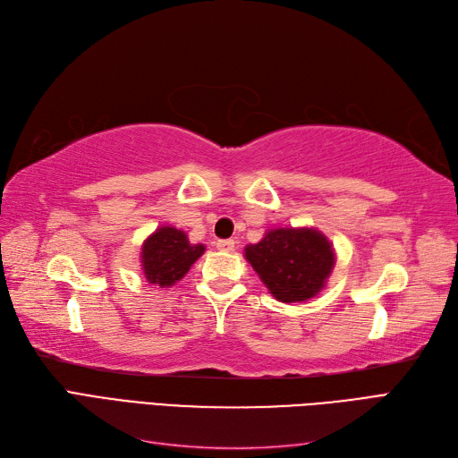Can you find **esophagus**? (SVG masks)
Wrapping results in <instances>:
<instances>
[{
	"mask_svg": "<svg viewBox=\"0 0 458 458\" xmlns=\"http://www.w3.org/2000/svg\"><path fill=\"white\" fill-rule=\"evenodd\" d=\"M234 242L233 239H225V241H217V250L221 252H233L234 250Z\"/></svg>",
	"mask_w": 458,
	"mask_h": 458,
	"instance_id": "obj_1",
	"label": "esophagus"
}]
</instances>
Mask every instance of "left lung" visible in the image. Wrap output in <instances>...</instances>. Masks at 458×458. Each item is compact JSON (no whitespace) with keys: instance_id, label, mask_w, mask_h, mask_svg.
<instances>
[{"instance_id":"obj_1","label":"left lung","mask_w":458,"mask_h":458,"mask_svg":"<svg viewBox=\"0 0 458 458\" xmlns=\"http://www.w3.org/2000/svg\"><path fill=\"white\" fill-rule=\"evenodd\" d=\"M244 258L275 300L308 301L325 288L335 269L332 242L315 227H275L256 244L244 248Z\"/></svg>"}]
</instances>
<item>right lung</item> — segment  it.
Listing matches in <instances>:
<instances>
[{
    "mask_svg": "<svg viewBox=\"0 0 458 458\" xmlns=\"http://www.w3.org/2000/svg\"><path fill=\"white\" fill-rule=\"evenodd\" d=\"M206 250L204 244H191L187 233L162 225L150 233L141 246V271L145 281L158 288H170L182 281Z\"/></svg>",
    "mask_w": 458,
    "mask_h": 458,
    "instance_id": "add662e5",
    "label": "right lung"
}]
</instances>
